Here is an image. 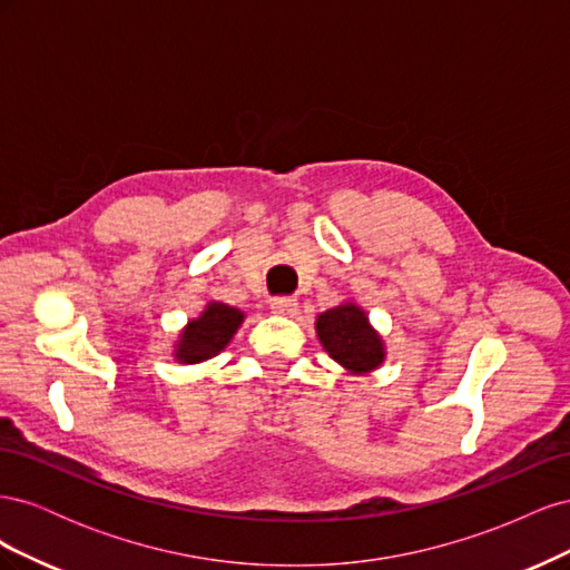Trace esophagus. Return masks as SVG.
I'll list each match as a JSON object with an SVG mask.
<instances>
[{"label":"esophagus","mask_w":570,"mask_h":570,"mask_svg":"<svg viewBox=\"0 0 570 570\" xmlns=\"http://www.w3.org/2000/svg\"><path fill=\"white\" fill-rule=\"evenodd\" d=\"M271 308L275 314L283 316H295L297 314V299L295 297H273Z\"/></svg>","instance_id":"1"}]
</instances>
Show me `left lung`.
<instances>
[{"mask_svg":"<svg viewBox=\"0 0 570 570\" xmlns=\"http://www.w3.org/2000/svg\"><path fill=\"white\" fill-rule=\"evenodd\" d=\"M316 331L325 352L331 354L344 368L364 373L381 366L383 344L371 325L354 304H342L318 316Z\"/></svg>","mask_w":570,"mask_h":570,"instance_id":"obj_1","label":"left lung"}]
</instances>
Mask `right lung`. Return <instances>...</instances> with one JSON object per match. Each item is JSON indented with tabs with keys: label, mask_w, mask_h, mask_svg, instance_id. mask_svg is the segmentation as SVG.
Segmentation results:
<instances>
[{
	"label": "right lung",
	"mask_w": 570,
	"mask_h": 570,
	"mask_svg": "<svg viewBox=\"0 0 570 570\" xmlns=\"http://www.w3.org/2000/svg\"><path fill=\"white\" fill-rule=\"evenodd\" d=\"M243 314L226 304H209L206 312L187 325L178 344V358L183 364H199L204 358L216 356L230 342Z\"/></svg>",
	"instance_id": "add662e5"
}]
</instances>
